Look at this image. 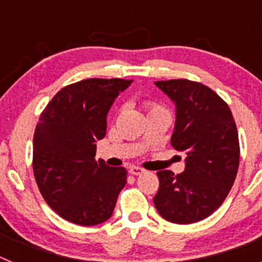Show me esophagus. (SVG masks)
<instances>
[{"instance_id": "obj_1", "label": "esophagus", "mask_w": 262, "mask_h": 262, "mask_svg": "<svg viewBox=\"0 0 262 262\" xmlns=\"http://www.w3.org/2000/svg\"><path fill=\"white\" fill-rule=\"evenodd\" d=\"M128 172L134 176H139L142 174V173H144V169L139 168V166H131V168L128 169Z\"/></svg>"}]
</instances>
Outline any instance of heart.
I'll return each mask as SVG.
<instances>
[{
	"instance_id": "1",
	"label": "heart",
	"mask_w": 262,
	"mask_h": 262,
	"mask_svg": "<svg viewBox=\"0 0 262 262\" xmlns=\"http://www.w3.org/2000/svg\"><path fill=\"white\" fill-rule=\"evenodd\" d=\"M155 108H160V107H157L156 105H152V106H151V110H155Z\"/></svg>"
}]
</instances>
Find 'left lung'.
Here are the masks:
<instances>
[{
	"label": "left lung",
	"instance_id": "left-lung-1",
	"mask_svg": "<svg viewBox=\"0 0 262 262\" xmlns=\"http://www.w3.org/2000/svg\"><path fill=\"white\" fill-rule=\"evenodd\" d=\"M155 85L174 103L170 143L186 159L180 174L157 172L160 187L154 203L168 222L195 223L224 202L235 182L240 159L237 128L228 105L206 85L189 80Z\"/></svg>",
	"mask_w": 262,
	"mask_h": 262
}]
</instances>
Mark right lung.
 Returning a JSON list of instances; mask_svg holds the SVG:
<instances>
[{
  "label": "right lung",
  "mask_w": 262,
  "mask_h": 262,
  "mask_svg": "<svg viewBox=\"0 0 262 262\" xmlns=\"http://www.w3.org/2000/svg\"><path fill=\"white\" fill-rule=\"evenodd\" d=\"M133 80L89 78L62 88L40 114L34 134L32 168L53 211L78 226H96L113 215L127 170L96 160L106 117Z\"/></svg>",
  "instance_id": "right-lung-1"
}]
</instances>
